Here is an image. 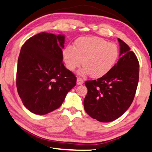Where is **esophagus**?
Listing matches in <instances>:
<instances>
[{
	"mask_svg": "<svg viewBox=\"0 0 152 152\" xmlns=\"http://www.w3.org/2000/svg\"><path fill=\"white\" fill-rule=\"evenodd\" d=\"M83 80L80 78H78L77 80H76V83H77V85H82L83 83Z\"/></svg>",
	"mask_w": 152,
	"mask_h": 152,
	"instance_id": "esophagus-1",
	"label": "esophagus"
}]
</instances>
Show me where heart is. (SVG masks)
<instances>
[{
	"label": "heart",
	"mask_w": 152,
	"mask_h": 152,
	"mask_svg": "<svg viewBox=\"0 0 152 152\" xmlns=\"http://www.w3.org/2000/svg\"><path fill=\"white\" fill-rule=\"evenodd\" d=\"M118 49L115 43H109L99 37H80L74 48L66 46L62 56L66 68L74 71L82 64L80 76L90 74L91 77H102L112 69L118 58Z\"/></svg>",
	"instance_id": "b5f03b06"
}]
</instances>
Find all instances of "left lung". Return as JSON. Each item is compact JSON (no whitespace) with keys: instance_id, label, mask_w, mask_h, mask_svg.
Instances as JSON below:
<instances>
[{"instance_id":"8db88e82","label":"left lung","mask_w":152,"mask_h":152,"mask_svg":"<svg viewBox=\"0 0 152 152\" xmlns=\"http://www.w3.org/2000/svg\"><path fill=\"white\" fill-rule=\"evenodd\" d=\"M120 58L102 77L87 80L84 109L100 122H111L127 111L133 101L139 80V62L127 44L118 38Z\"/></svg>"}]
</instances>
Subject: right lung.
I'll list each match as a JSON object with an SVG mask.
<instances>
[{
  "label": "right lung",
  "instance_id": "add662e5",
  "mask_svg": "<svg viewBox=\"0 0 152 152\" xmlns=\"http://www.w3.org/2000/svg\"><path fill=\"white\" fill-rule=\"evenodd\" d=\"M65 36L42 32L21 48L17 62V88L31 112L45 115L58 109L76 86V77L63 64Z\"/></svg>",
  "mask_w": 152,
  "mask_h": 152
}]
</instances>
